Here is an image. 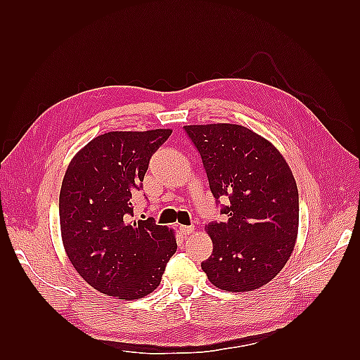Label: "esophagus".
Instances as JSON below:
<instances>
[{
  "mask_svg": "<svg viewBox=\"0 0 360 360\" xmlns=\"http://www.w3.org/2000/svg\"><path fill=\"white\" fill-rule=\"evenodd\" d=\"M179 231H181L182 235L187 236V235H190V233H192V232L195 231V226H181Z\"/></svg>",
  "mask_w": 360,
  "mask_h": 360,
  "instance_id": "1",
  "label": "esophagus"
}]
</instances>
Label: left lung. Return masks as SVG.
Instances as JSON below:
<instances>
[{
    "instance_id": "8db88e82",
    "label": "left lung",
    "mask_w": 360,
    "mask_h": 360,
    "mask_svg": "<svg viewBox=\"0 0 360 360\" xmlns=\"http://www.w3.org/2000/svg\"><path fill=\"white\" fill-rule=\"evenodd\" d=\"M200 151L210 192L224 221L205 226L212 255L201 263L213 286L231 292L262 288L292 254L298 232V190L274 145L233 124L186 125Z\"/></svg>"
}]
</instances>
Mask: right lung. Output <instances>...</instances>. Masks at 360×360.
<instances>
[{
    "label": "right lung",
    "mask_w": 360,
    "mask_h": 360,
    "mask_svg": "<svg viewBox=\"0 0 360 360\" xmlns=\"http://www.w3.org/2000/svg\"><path fill=\"white\" fill-rule=\"evenodd\" d=\"M172 129L110 131L86 143L68 165L60 190L66 255L98 292L136 300L155 290L176 252L172 229L131 221L151 156Z\"/></svg>",
    "instance_id": "obj_1"
}]
</instances>
